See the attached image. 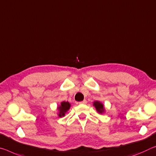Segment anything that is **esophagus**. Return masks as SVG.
<instances>
[{"label": "esophagus", "mask_w": 156, "mask_h": 156, "mask_svg": "<svg viewBox=\"0 0 156 156\" xmlns=\"http://www.w3.org/2000/svg\"><path fill=\"white\" fill-rule=\"evenodd\" d=\"M79 103H80V104H86V103H87V101L83 100V101H81V102H80Z\"/></svg>", "instance_id": "34e87169"}]
</instances>
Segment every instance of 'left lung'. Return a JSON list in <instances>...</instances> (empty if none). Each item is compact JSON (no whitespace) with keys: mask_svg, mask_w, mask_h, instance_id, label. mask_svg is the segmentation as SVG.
Returning <instances> with one entry per match:
<instances>
[{"mask_svg":"<svg viewBox=\"0 0 156 156\" xmlns=\"http://www.w3.org/2000/svg\"><path fill=\"white\" fill-rule=\"evenodd\" d=\"M93 105L94 106L96 111H97V112L99 114H103L105 112L104 105H103L101 102H100V101H94Z\"/></svg>","mask_w":156,"mask_h":156,"instance_id":"1","label":"left lung"}]
</instances>
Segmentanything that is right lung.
<instances>
[{"label":"right lung","instance_id":"add662e5","mask_svg":"<svg viewBox=\"0 0 156 156\" xmlns=\"http://www.w3.org/2000/svg\"><path fill=\"white\" fill-rule=\"evenodd\" d=\"M70 108L71 104L68 102V101H62V102L60 103V105L58 107V117H65V114L69 109H70Z\"/></svg>","mask_w":156,"mask_h":156}]
</instances>
